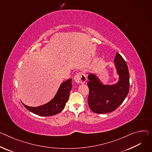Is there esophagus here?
Returning a JSON list of instances; mask_svg holds the SVG:
<instances>
[{
  "mask_svg": "<svg viewBox=\"0 0 152 152\" xmlns=\"http://www.w3.org/2000/svg\"><path fill=\"white\" fill-rule=\"evenodd\" d=\"M74 79L77 84H84L87 80V77L84 73H78L75 76Z\"/></svg>",
  "mask_w": 152,
  "mask_h": 152,
  "instance_id": "1",
  "label": "esophagus"
}]
</instances>
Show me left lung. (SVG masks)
I'll use <instances>...</instances> for the list:
<instances>
[{
	"instance_id": "obj_1",
	"label": "left lung",
	"mask_w": 152,
	"mask_h": 152,
	"mask_svg": "<svg viewBox=\"0 0 152 152\" xmlns=\"http://www.w3.org/2000/svg\"><path fill=\"white\" fill-rule=\"evenodd\" d=\"M114 62L119 75L117 83L104 84L95 74L90 73L88 76V104L94 113L102 114L114 111L123 102L129 93L130 76L127 63L118 53H116Z\"/></svg>"
}]
</instances>
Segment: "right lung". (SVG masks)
Masks as SVG:
<instances>
[{
	"label": "right lung",
	"mask_w": 152,
	"mask_h": 152,
	"mask_svg": "<svg viewBox=\"0 0 152 152\" xmlns=\"http://www.w3.org/2000/svg\"><path fill=\"white\" fill-rule=\"evenodd\" d=\"M72 88V79H68L61 84L56 95L48 103L39 107L23 106L30 112L41 116H50L59 113L65 106Z\"/></svg>",
	"instance_id": "1"
}]
</instances>
